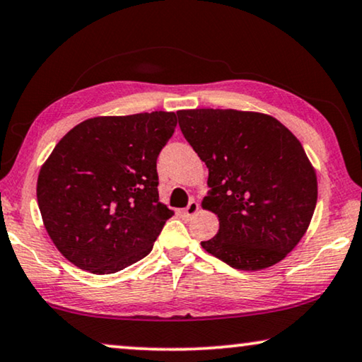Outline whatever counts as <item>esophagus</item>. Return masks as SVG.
Listing matches in <instances>:
<instances>
[{"mask_svg":"<svg viewBox=\"0 0 362 362\" xmlns=\"http://www.w3.org/2000/svg\"><path fill=\"white\" fill-rule=\"evenodd\" d=\"M197 211H199V204L192 199V201H189V204H187V206L182 209V214H185L186 217H192Z\"/></svg>","mask_w":362,"mask_h":362,"instance_id":"obj_1","label":"esophagus"}]
</instances>
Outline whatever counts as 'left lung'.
Segmentation results:
<instances>
[{
  "mask_svg": "<svg viewBox=\"0 0 362 362\" xmlns=\"http://www.w3.org/2000/svg\"><path fill=\"white\" fill-rule=\"evenodd\" d=\"M181 132L209 168L202 206L218 232L202 248L235 269L279 263L307 232L317 176L302 145L279 120L235 109L177 111Z\"/></svg>",
  "mask_w": 362,
  "mask_h": 362,
  "instance_id": "8db88e82",
  "label": "left lung"
}]
</instances>
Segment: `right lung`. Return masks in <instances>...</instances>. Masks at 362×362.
Listing matches in <instances>:
<instances>
[{"mask_svg":"<svg viewBox=\"0 0 362 362\" xmlns=\"http://www.w3.org/2000/svg\"><path fill=\"white\" fill-rule=\"evenodd\" d=\"M175 112L93 117L73 127L40 168L37 202L52 242L93 274H112L153 248L173 212L158 201L156 160Z\"/></svg>","mask_w":362,"mask_h":362,"instance_id":"add662e5","label":"right lung"}]
</instances>
